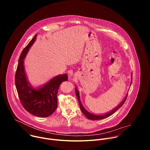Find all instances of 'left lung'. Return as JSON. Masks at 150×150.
<instances>
[{"label": "left lung", "mask_w": 150, "mask_h": 150, "mask_svg": "<svg viewBox=\"0 0 150 150\" xmlns=\"http://www.w3.org/2000/svg\"><path fill=\"white\" fill-rule=\"evenodd\" d=\"M131 79H132V76H131ZM132 79L131 80V83H132ZM75 93H76V97L78 98V102H79V106H80V109H81V110L82 111V112L83 113V115L86 116V117L88 119H90V120H100V119H104V118H106L110 116H111L112 114H113L117 109H119L120 107H122L123 105V104L125 103V101H126V97H127V96H126V97H125V98L123 100V101L117 105L116 106V108H115L114 109H113L112 111L110 112H109L108 113H107L105 114H104V115H94V114H92L90 112H88L86 109H85L83 106L82 105L81 102V100H80V97H79V91H78V90L76 89V88H75Z\"/></svg>", "instance_id": "1"}]
</instances>
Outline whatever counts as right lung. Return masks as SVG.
Instances as JSON below:
<instances>
[{
    "label": "right lung",
    "instance_id": "1",
    "mask_svg": "<svg viewBox=\"0 0 150 150\" xmlns=\"http://www.w3.org/2000/svg\"><path fill=\"white\" fill-rule=\"evenodd\" d=\"M37 35H34L20 54L15 82L19 98L24 109L36 116L45 117L50 116L56 109L59 86L62 82L68 80V76L66 74L59 75L38 88L31 86L25 72L24 59L35 41Z\"/></svg>",
    "mask_w": 150,
    "mask_h": 150
}]
</instances>
